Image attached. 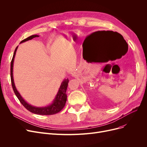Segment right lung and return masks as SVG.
I'll list each match as a JSON object with an SVG mask.
<instances>
[{"label": "right lung", "instance_id": "right-lung-1", "mask_svg": "<svg viewBox=\"0 0 147 147\" xmlns=\"http://www.w3.org/2000/svg\"><path fill=\"white\" fill-rule=\"evenodd\" d=\"M37 37H39L38 35L34 34L32 36H30L28 37L25 38L23 40H22L20 43H22L23 42H25L26 41H28L29 40H32V38ZM18 49V46L15 49L11 61V83L12 86L13 88V90L14 91V93L15 95L17 96L18 99L20 102L22 104L27 110H28L29 111L32 112L34 114H39V115H52L55 114L59 112L62 109H63L65 105L66 101H67V94H66V90L68 86V83L69 80L68 79L63 80L62 82L61 86L59 88L58 92L55 96V98H54L53 101H52V103L51 104L49 105L42 107H37L36 106H33L32 105L29 104L28 102H27L25 100L23 99V98L21 96L20 94L17 90L16 87H15L14 80H13V61L15 54H16L17 50Z\"/></svg>", "mask_w": 147, "mask_h": 147}]
</instances>
